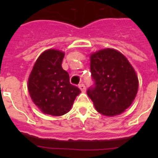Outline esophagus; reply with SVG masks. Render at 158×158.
Instances as JSON below:
<instances>
[{
  "instance_id": "obj_1",
  "label": "esophagus",
  "mask_w": 158,
  "mask_h": 158,
  "mask_svg": "<svg viewBox=\"0 0 158 158\" xmlns=\"http://www.w3.org/2000/svg\"><path fill=\"white\" fill-rule=\"evenodd\" d=\"M79 89L82 91V93H85V92H86V87H85V85H84V84H79Z\"/></svg>"
}]
</instances>
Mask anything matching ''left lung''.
Instances as JSON below:
<instances>
[{"mask_svg":"<svg viewBox=\"0 0 158 158\" xmlns=\"http://www.w3.org/2000/svg\"><path fill=\"white\" fill-rule=\"evenodd\" d=\"M90 69L94 86L87 94L99 113L107 116L120 115L135 100L139 79L127 58L115 50L106 48L93 53Z\"/></svg>","mask_w":158,"mask_h":158,"instance_id":"obj_1","label":"left lung"}]
</instances>
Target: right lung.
<instances>
[{"instance_id":"add662e5","label":"right lung","mask_w":158,"mask_h":158,"mask_svg":"<svg viewBox=\"0 0 158 158\" xmlns=\"http://www.w3.org/2000/svg\"><path fill=\"white\" fill-rule=\"evenodd\" d=\"M64 53L49 49L39 56L30 73L28 89L33 102L43 113L60 116L69 111L81 91L69 83L62 69Z\"/></svg>"}]
</instances>
